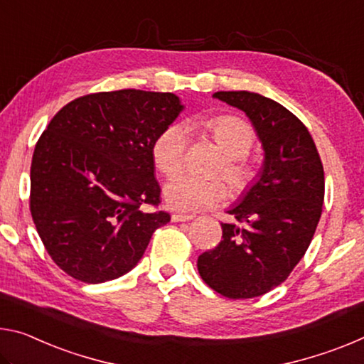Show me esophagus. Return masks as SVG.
Here are the masks:
<instances>
[{"label":"esophagus","instance_id":"1","mask_svg":"<svg viewBox=\"0 0 364 364\" xmlns=\"http://www.w3.org/2000/svg\"><path fill=\"white\" fill-rule=\"evenodd\" d=\"M193 215H183V213H173L171 215V220L173 222H189L193 220Z\"/></svg>","mask_w":364,"mask_h":364}]
</instances>
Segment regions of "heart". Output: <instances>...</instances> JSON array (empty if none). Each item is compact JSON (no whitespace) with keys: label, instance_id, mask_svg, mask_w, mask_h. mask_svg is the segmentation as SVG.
Instances as JSON below:
<instances>
[{"label":"heart","instance_id":"1","mask_svg":"<svg viewBox=\"0 0 364 364\" xmlns=\"http://www.w3.org/2000/svg\"><path fill=\"white\" fill-rule=\"evenodd\" d=\"M213 141L225 154L217 166L232 193L240 194L251 186L256 178V166L245 155L255 144L251 126L236 117H218L207 123ZM188 149V131L181 124H170L157 136L152 144V160L155 168L170 176L183 168ZM227 188L220 178H199L194 175L173 176L165 184L164 198L170 209L178 212H198L222 203Z\"/></svg>","mask_w":364,"mask_h":364}]
</instances>
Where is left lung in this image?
<instances>
[{
	"label": "left lung",
	"mask_w": 364,
	"mask_h": 364,
	"mask_svg": "<svg viewBox=\"0 0 364 364\" xmlns=\"http://www.w3.org/2000/svg\"><path fill=\"white\" fill-rule=\"evenodd\" d=\"M251 119L264 149L262 171L222 223V241L198 259L220 295L255 298L279 287L301 261L324 203V168L309 131L291 112L247 90L215 92Z\"/></svg>",
	"instance_id": "8db88e82"
}]
</instances>
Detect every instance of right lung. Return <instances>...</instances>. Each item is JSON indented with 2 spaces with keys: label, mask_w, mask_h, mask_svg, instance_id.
Segmentation results:
<instances>
[{
  "label": "right lung",
  "mask_w": 364,
  "mask_h": 364,
  "mask_svg": "<svg viewBox=\"0 0 364 364\" xmlns=\"http://www.w3.org/2000/svg\"><path fill=\"white\" fill-rule=\"evenodd\" d=\"M184 107L170 92L123 89L69 102L40 136L31 213L50 257L73 279L102 284L134 267L161 225L152 144Z\"/></svg>",
  "instance_id": "add662e5"
}]
</instances>
